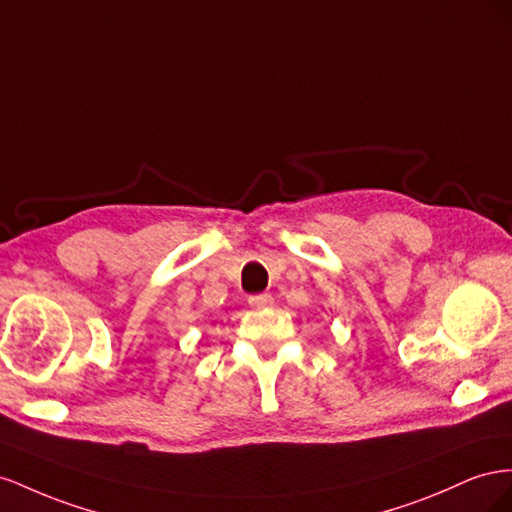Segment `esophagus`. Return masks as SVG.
I'll use <instances>...</instances> for the list:
<instances>
[{
  "label": "esophagus",
  "instance_id": "1",
  "mask_svg": "<svg viewBox=\"0 0 512 512\" xmlns=\"http://www.w3.org/2000/svg\"><path fill=\"white\" fill-rule=\"evenodd\" d=\"M248 304H251L253 309H266V306L274 304V298L270 294H259V296L248 298Z\"/></svg>",
  "mask_w": 512,
  "mask_h": 512
}]
</instances>
